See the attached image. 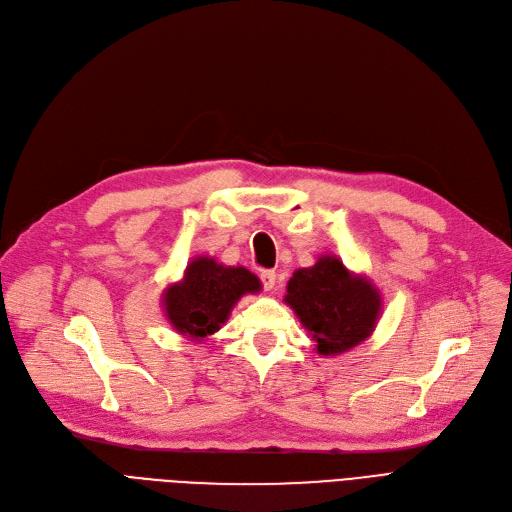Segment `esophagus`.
Wrapping results in <instances>:
<instances>
[{
	"label": "esophagus",
	"mask_w": 512,
	"mask_h": 512,
	"mask_svg": "<svg viewBox=\"0 0 512 512\" xmlns=\"http://www.w3.org/2000/svg\"><path fill=\"white\" fill-rule=\"evenodd\" d=\"M259 280H261L265 290H274V286H276V272L274 270H261Z\"/></svg>",
	"instance_id": "esophagus-1"
}]
</instances>
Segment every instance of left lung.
<instances>
[{
	"label": "left lung",
	"instance_id": "left-lung-1",
	"mask_svg": "<svg viewBox=\"0 0 512 512\" xmlns=\"http://www.w3.org/2000/svg\"><path fill=\"white\" fill-rule=\"evenodd\" d=\"M286 305L317 342L319 355L351 351L371 336L382 311L380 290L346 270L336 255H321L313 267L292 274Z\"/></svg>",
	"mask_w": 512,
	"mask_h": 512
}]
</instances>
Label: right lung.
Segmentation results:
<instances>
[{
  "label": "right lung",
  "instance_id": "add662e5",
  "mask_svg": "<svg viewBox=\"0 0 512 512\" xmlns=\"http://www.w3.org/2000/svg\"><path fill=\"white\" fill-rule=\"evenodd\" d=\"M259 290V278L247 267L195 257L186 265L182 280L166 288L164 311L178 334L201 342L220 330L240 297Z\"/></svg>",
  "mask_w": 512,
  "mask_h": 512
}]
</instances>
